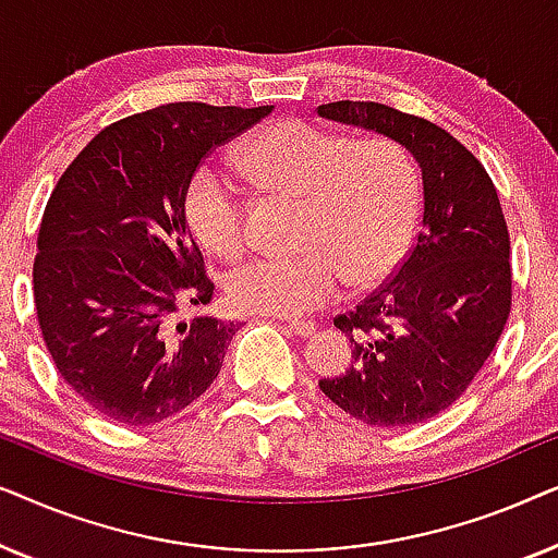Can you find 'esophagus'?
<instances>
[{
	"label": "esophagus",
	"mask_w": 558,
	"mask_h": 558,
	"mask_svg": "<svg viewBox=\"0 0 558 558\" xmlns=\"http://www.w3.org/2000/svg\"><path fill=\"white\" fill-rule=\"evenodd\" d=\"M284 325H287L289 332L300 335V338H312V335H315V330H317V325L312 323V319H284Z\"/></svg>",
	"instance_id": "esophagus-1"
}]
</instances>
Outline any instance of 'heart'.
I'll list each match as a JSON object with an SVG mask.
<instances>
[{"instance_id":"b5f03b06","label":"heart","mask_w":558,"mask_h":558,"mask_svg":"<svg viewBox=\"0 0 558 558\" xmlns=\"http://www.w3.org/2000/svg\"><path fill=\"white\" fill-rule=\"evenodd\" d=\"M251 178L302 201L294 256L251 258L226 281L233 307L264 315H304L340 294L345 281H384L414 241L422 216L416 159L391 136H353L310 121L264 126L241 147ZM185 218L213 254L233 258L246 246V203L235 182L201 165L185 187Z\"/></svg>"}]
</instances>
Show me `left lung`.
<instances>
[{
  "instance_id": "1",
  "label": "left lung",
  "mask_w": 558,
  "mask_h": 558,
  "mask_svg": "<svg viewBox=\"0 0 558 558\" xmlns=\"http://www.w3.org/2000/svg\"><path fill=\"white\" fill-rule=\"evenodd\" d=\"M317 113L401 142L424 185L414 248L391 279L335 317L353 365L319 388L363 424L426 422L468 391L510 315V235L498 190L464 144L414 113L376 101H335Z\"/></svg>"
}]
</instances>
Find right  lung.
<instances>
[{
    "label": "right lung",
    "mask_w": 558,
    "mask_h": 558,
    "mask_svg": "<svg viewBox=\"0 0 558 558\" xmlns=\"http://www.w3.org/2000/svg\"><path fill=\"white\" fill-rule=\"evenodd\" d=\"M271 111L157 106L106 126L60 174L37 233V323L65 384L109 422H165L218 378L239 327L180 315L216 289L185 187L210 149Z\"/></svg>",
    "instance_id": "add662e5"
}]
</instances>
